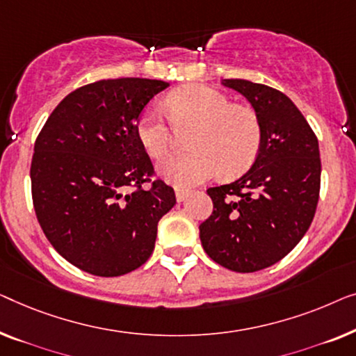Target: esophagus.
<instances>
[{"mask_svg":"<svg viewBox=\"0 0 356 356\" xmlns=\"http://www.w3.org/2000/svg\"><path fill=\"white\" fill-rule=\"evenodd\" d=\"M188 197V190H182V188H176V200L180 203L184 202L185 198Z\"/></svg>","mask_w":356,"mask_h":356,"instance_id":"34e87169","label":"esophagus"}]
</instances>
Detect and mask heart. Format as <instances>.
<instances>
[{
	"instance_id": "b5f03b06",
	"label": "heart",
	"mask_w": 356,
	"mask_h": 356,
	"mask_svg": "<svg viewBox=\"0 0 356 356\" xmlns=\"http://www.w3.org/2000/svg\"><path fill=\"white\" fill-rule=\"evenodd\" d=\"M169 118L154 104L140 113L135 135L145 152L163 158L174 143L177 130L193 129V152L164 158L158 172L179 188H190L224 171L237 176L257 159L263 143L258 114L247 106L232 104L226 95L207 85H185L166 98Z\"/></svg>"
}]
</instances>
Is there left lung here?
<instances>
[{
	"label": "left lung",
	"mask_w": 356,
	"mask_h": 356,
	"mask_svg": "<svg viewBox=\"0 0 356 356\" xmlns=\"http://www.w3.org/2000/svg\"><path fill=\"white\" fill-rule=\"evenodd\" d=\"M222 85L252 104L263 143L243 176L208 188L213 214L200 226V240L213 261L254 273L282 259L307 234L321 184L319 145L287 95L243 79H224Z\"/></svg>",
	"instance_id": "1"
}]
</instances>
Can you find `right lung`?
Here are the masks:
<instances>
[{
  "label": "right lung",
  "instance_id": "right-lung-1",
  "mask_svg": "<svg viewBox=\"0 0 356 356\" xmlns=\"http://www.w3.org/2000/svg\"><path fill=\"white\" fill-rule=\"evenodd\" d=\"M169 83L109 79L69 93L33 148L32 198L54 250L85 273L116 277L152 257L158 222L174 204L172 187L154 180L135 122Z\"/></svg>",
  "mask_w": 356,
  "mask_h": 356
}]
</instances>
